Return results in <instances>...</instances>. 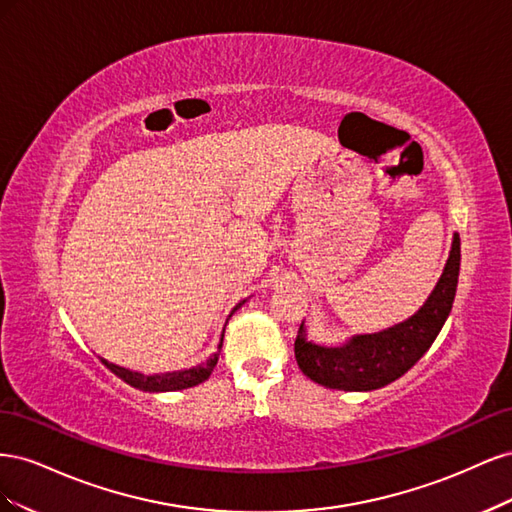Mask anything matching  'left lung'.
Masks as SVG:
<instances>
[{"label":"left lung","instance_id":"obj_1","mask_svg":"<svg viewBox=\"0 0 512 512\" xmlns=\"http://www.w3.org/2000/svg\"><path fill=\"white\" fill-rule=\"evenodd\" d=\"M459 262L461 241L459 235H455L451 256L427 303L410 320L389 331L352 337L342 348H324L307 342L301 324L294 339V356L303 374L327 389L339 391H374L404 376L431 348L433 339L438 337L451 314Z\"/></svg>","mask_w":512,"mask_h":512}]
</instances>
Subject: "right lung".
I'll return each instance as SVG.
<instances>
[{"label":"right lung","instance_id":"right-lung-1","mask_svg":"<svg viewBox=\"0 0 512 512\" xmlns=\"http://www.w3.org/2000/svg\"><path fill=\"white\" fill-rule=\"evenodd\" d=\"M241 305V303H239ZM237 305V307H239ZM222 342H224V335H222ZM220 350H222V344L218 348V354H213L211 359L203 365L198 367H192V369H181V371H168V374H156V376H145L141 374V371H132V369H126L121 365H115L111 361L102 359V363L113 371V374H117L121 380H126L128 384L136 386V389L141 391H149V393H160V391H181V389H190V386H196L200 382H205L209 376L213 367L218 365V356H220Z\"/></svg>","mask_w":512,"mask_h":512}]
</instances>
